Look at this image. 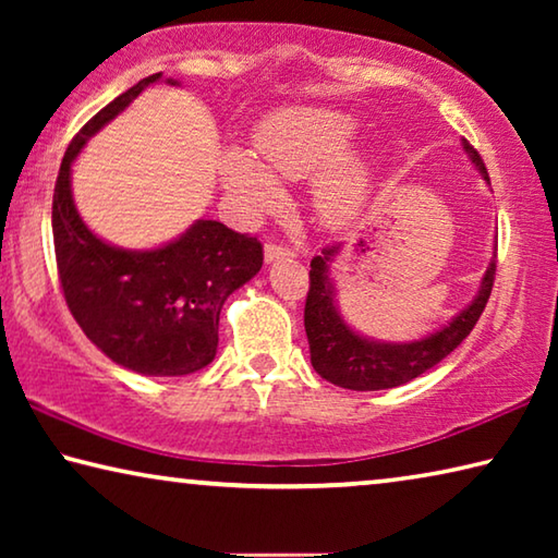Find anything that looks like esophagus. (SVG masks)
<instances>
[{
  "mask_svg": "<svg viewBox=\"0 0 558 558\" xmlns=\"http://www.w3.org/2000/svg\"><path fill=\"white\" fill-rule=\"evenodd\" d=\"M290 256H295V253H292V248H288V245L276 243V241L266 243V260L268 263L280 260V258H290Z\"/></svg>",
  "mask_w": 558,
  "mask_h": 558,
  "instance_id": "1",
  "label": "esophagus"
}]
</instances>
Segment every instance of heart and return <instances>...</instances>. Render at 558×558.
Segmentation results:
<instances>
[{"instance_id": "1", "label": "heart", "mask_w": 558, "mask_h": 558, "mask_svg": "<svg viewBox=\"0 0 558 558\" xmlns=\"http://www.w3.org/2000/svg\"><path fill=\"white\" fill-rule=\"evenodd\" d=\"M356 137L352 116L332 108H288L260 122L256 159L229 153L221 162L231 199L248 214L276 209L282 186L276 177L315 174L313 206L317 219L342 229L362 216L372 196V167L362 155L347 153Z\"/></svg>"}]
</instances>
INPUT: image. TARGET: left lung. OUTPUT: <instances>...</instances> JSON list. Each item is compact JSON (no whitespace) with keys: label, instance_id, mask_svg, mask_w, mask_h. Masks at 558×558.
Masks as SVG:
<instances>
[{"label":"left lung","instance_id":"left-lung-1","mask_svg":"<svg viewBox=\"0 0 558 558\" xmlns=\"http://www.w3.org/2000/svg\"><path fill=\"white\" fill-rule=\"evenodd\" d=\"M462 147H465L472 165L485 177V182H489L487 167L483 157L477 155V149L468 140H462ZM337 253L339 245H327V248H323V256H315L313 263H310L305 332L310 342V362H313L315 372L335 386L352 391L393 389V386L411 381L423 372H428L430 366L442 362L472 332V327L477 325L489 300V292H493L497 270V260L489 263L475 300L450 325L418 339V342L391 344L374 342V339L356 335L339 315L335 286L329 280V266L335 263Z\"/></svg>","mask_w":558,"mask_h":558}]
</instances>
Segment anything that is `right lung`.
I'll use <instances>...</instances> for the list:
<instances>
[{
	"label": "right lung",
	"mask_w": 558,
	"mask_h": 558,
	"mask_svg": "<svg viewBox=\"0 0 558 558\" xmlns=\"http://www.w3.org/2000/svg\"><path fill=\"white\" fill-rule=\"evenodd\" d=\"M159 78L135 83L73 137L56 179L51 226L65 305L90 342L137 374L184 376L214 362L221 307L260 270V241L202 219L162 248H116L83 223L71 194V165L83 145Z\"/></svg>",
	"instance_id": "1"
}]
</instances>
